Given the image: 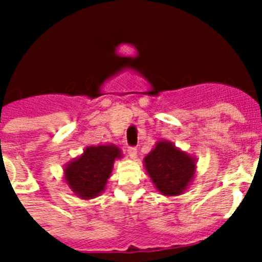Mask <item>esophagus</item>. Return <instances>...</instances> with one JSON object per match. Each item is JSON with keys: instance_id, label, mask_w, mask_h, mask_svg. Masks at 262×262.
<instances>
[{"instance_id": "esophagus-1", "label": "esophagus", "mask_w": 262, "mask_h": 262, "mask_svg": "<svg viewBox=\"0 0 262 262\" xmlns=\"http://www.w3.org/2000/svg\"><path fill=\"white\" fill-rule=\"evenodd\" d=\"M137 152H138V150H137L136 147H129L128 148V155H129V157H130V158H136L137 157Z\"/></svg>"}]
</instances>
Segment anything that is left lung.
I'll return each instance as SVG.
<instances>
[{"mask_svg": "<svg viewBox=\"0 0 262 262\" xmlns=\"http://www.w3.org/2000/svg\"><path fill=\"white\" fill-rule=\"evenodd\" d=\"M144 167L156 189L166 196L180 195L195 175V158L167 141L156 143L144 157Z\"/></svg>", "mask_w": 262, "mask_h": 262, "instance_id": "8db88e82", "label": "left lung"}]
</instances>
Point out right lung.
Here are the masks:
<instances>
[{"label": "right lung", "instance_id": "right-lung-1", "mask_svg": "<svg viewBox=\"0 0 262 262\" xmlns=\"http://www.w3.org/2000/svg\"><path fill=\"white\" fill-rule=\"evenodd\" d=\"M121 152L114 144L90 146L80 157L71 161L64 168V180L70 189L82 199H92L102 194Z\"/></svg>", "mask_w": 262, "mask_h": 262}]
</instances>
